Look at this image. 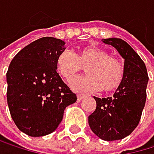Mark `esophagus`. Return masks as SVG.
Masks as SVG:
<instances>
[{
    "mask_svg": "<svg viewBox=\"0 0 154 154\" xmlns=\"http://www.w3.org/2000/svg\"><path fill=\"white\" fill-rule=\"evenodd\" d=\"M85 96V94H77V101H81Z\"/></svg>",
    "mask_w": 154,
    "mask_h": 154,
    "instance_id": "esophagus-1",
    "label": "esophagus"
}]
</instances>
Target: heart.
Wrapping results in <instances>:
<instances>
[{"label":"heart","instance_id":"obj_1","mask_svg":"<svg viewBox=\"0 0 154 154\" xmlns=\"http://www.w3.org/2000/svg\"><path fill=\"white\" fill-rule=\"evenodd\" d=\"M86 67L87 75L71 81L70 87L78 92H90L102 90L112 91L123 80L124 68L119 59L110 56L107 51L95 46L83 47L75 54L63 50L56 60V69L60 76L69 82Z\"/></svg>","mask_w":154,"mask_h":154}]
</instances>
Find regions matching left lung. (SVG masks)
<instances>
[{"label":"left lung","mask_w":154,"mask_h":154,"mask_svg":"<svg viewBox=\"0 0 154 154\" xmlns=\"http://www.w3.org/2000/svg\"><path fill=\"white\" fill-rule=\"evenodd\" d=\"M124 59V76L112 97H94L96 109L89 116L92 132L104 141L122 140L139 124L146 99L148 71L143 60L121 38L102 39Z\"/></svg>","instance_id":"8db88e82"}]
</instances>
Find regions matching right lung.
Segmentation results:
<instances>
[{"instance_id":"right-lung-1","label":"right lung","mask_w":154,"mask_h":154,"mask_svg":"<svg viewBox=\"0 0 154 154\" xmlns=\"http://www.w3.org/2000/svg\"><path fill=\"white\" fill-rule=\"evenodd\" d=\"M65 42L41 37L18 52L6 72V98L18 129L32 137L57 129L64 109L76 102V94L56 70V60Z\"/></svg>"}]
</instances>
